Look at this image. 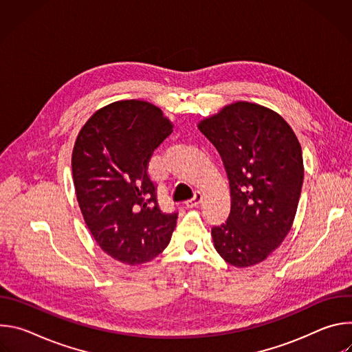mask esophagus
<instances>
[{
	"mask_svg": "<svg viewBox=\"0 0 352 352\" xmlns=\"http://www.w3.org/2000/svg\"><path fill=\"white\" fill-rule=\"evenodd\" d=\"M202 200H204V195L200 193V192H196L193 195V197L190 200H188V202L185 204V206L186 208H197L200 204H202Z\"/></svg>",
	"mask_w": 352,
	"mask_h": 352,
	"instance_id": "obj_1",
	"label": "esophagus"
}]
</instances>
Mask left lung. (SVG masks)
I'll return each mask as SVG.
<instances>
[{
	"mask_svg": "<svg viewBox=\"0 0 352 352\" xmlns=\"http://www.w3.org/2000/svg\"><path fill=\"white\" fill-rule=\"evenodd\" d=\"M221 156L231 212L212 228L214 248L231 266L263 262L289 232L304 182L302 148L276 111L235 102L197 124Z\"/></svg>",
	"mask_w": 352,
	"mask_h": 352,
	"instance_id": "obj_1",
	"label": "left lung"
}]
</instances>
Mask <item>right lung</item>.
<instances>
[{"label": "right lung", "instance_id": "obj_1", "mask_svg": "<svg viewBox=\"0 0 352 352\" xmlns=\"http://www.w3.org/2000/svg\"><path fill=\"white\" fill-rule=\"evenodd\" d=\"M173 126L155 104L121 100L97 110L78 133L72 177L80 212L98 246L124 265L153 261L177 226L178 213L160 210L147 175Z\"/></svg>", "mask_w": 352, "mask_h": 352}]
</instances>
